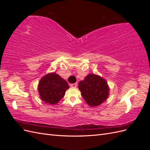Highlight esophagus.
I'll use <instances>...</instances> for the list:
<instances>
[{
	"label": "esophagus",
	"mask_w": 150,
	"mask_h": 150,
	"mask_svg": "<svg viewBox=\"0 0 150 150\" xmlns=\"http://www.w3.org/2000/svg\"><path fill=\"white\" fill-rule=\"evenodd\" d=\"M77 86H78V84H77V83H74V84H71V86L72 88H76Z\"/></svg>",
	"instance_id": "34e87169"
}]
</instances>
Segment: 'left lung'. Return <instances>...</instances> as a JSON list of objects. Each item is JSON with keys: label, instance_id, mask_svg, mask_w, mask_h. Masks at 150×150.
Here are the masks:
<instances>
[{"label": "left lung", "instance_id": "left-lung-1", "mask_svg": "<svg viewBox=\"0 0 150 150\" xmlns=\"http://www.w3.org/2000/svg\"><path fill=\"white\" fill-rule=\"evenodd\" d=\"M78 88L84 101L91 107L100 105L110 94L107 81L100 76L89 74L78 84Z\"/></svg>", "mask_w": 150, "mask_h": 150}]
</instances>
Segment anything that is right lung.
I'll return each instance as SVG.
<instances>
[{
  "label": "right lung",
  "mask_w": 150,
  "mask_h": 150,
  "mask_svg": "<svg viewBox=\"0 0 150 150\" xmlns=\"http://www.w3.org/2000/svg\"><path fill=\"white\" fill-rule=\"evenodd\" d=\"M69 88L67 81L56 72H51L43 76L38 87L40 99L52 105L59 102Z\"/></svg>",
  "instance_id": "obj_1"
}]
</instances>
